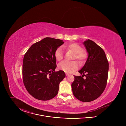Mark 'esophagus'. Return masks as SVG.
I'll list each match as a JSON object with an SVG mask.
<instances>
[{"mask_svg":"<svg viewBox=\"0 0 126 126\" xmlns=\"http://www.w3.org/2000/svg\"><path fill=\"white\" fill-rule=\"evenodd\" d=\"M66 76H69V74H68V73H66Z\"/></svg>","mask_w":126,"mask_h":126,"instance_id":"obj_1","label":"esophagus"}]
</instances>
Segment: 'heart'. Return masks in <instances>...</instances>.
Segmentation results:
<instances>
[{
    "instance_id": "1",
    "label": "heart",
    "mask_w": 126,
    "mask_h": 126,
    "mask_svg": "<svg viewBox=\"0 0 126 126\" xmlns=\"http://www.w3.org/2000/svg\"><path fill=\"white\" fill-rule=\"evenodd\" d=\"M64 49L68 51H71L74 53L72 57V60H77L80 64L83 63L87 57V52L82 50V47L78 43L75 42L70 43L64 45L63 46ZM54 56L56 59L58 61H61L63 58V51L61 47L56 49L54 53ZM78 63L76 61L71 62L64 61L58 65V68L64 71L66 73H71L78 68Z\"/></svg>"
}]
</instances>
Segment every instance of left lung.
Segmentation results:
<instances>
[{
    "mask_svg": "<svg viewBox=\"0 0 126 126\" xmlns=\"http://www.w3.org/2000/svg\"><path fill=\"white\" fill-rule=\"evenodd\" d=\"M84 44L88 53V57L84 67L79 71L83 75L74 76L71 86L73 94L77 99L89 102L99 97L105 89L109 63L104 51L95 42L88 39ZM84 76L85 79L83 78Z\"/></svg>",
    "mask_w": 126,
    "mask_h": 126,
    "instance_id": "8db88e82",
    "label": "left lung"
}]
</instances>
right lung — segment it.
Returning <instances> with one entry per match:
<instances>
[{"instance_id": "obj_1", "label": "right lung", "mask_w": 126, "mask_h": 126, "mask_svg": "<svg viewBox=\"0 0 126 126\" xmlns=\"http://www.w3.org/2000/svg\"><path fill=\"white\" fill-rule=\"evenodd\" d=\"M64 42L46 37L32 45L25 53L22 65V78L28 92L35 99L47 101L58 94L59 85L65 77L57 66L54 53Z\"/></svg>"}]
</instances>
